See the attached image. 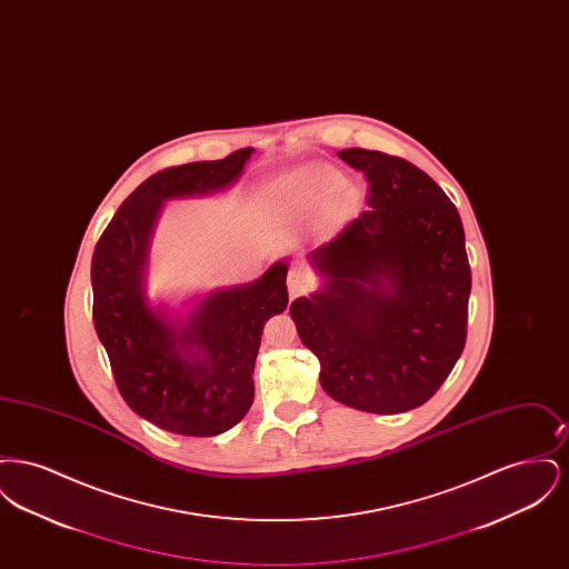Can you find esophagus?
Masks as SVG:
<instances>
[{"mask_svg": "<svg viewBox=\"0 0 569 569\" xmlns=\"http://www.w3.org/2000/svg\"><path fill=\"white\" fill-rule=\"evenodd\" d=\"M307 288H309V274L307 272L300 271V269H292L288 272V292H290V297L305 295Z\"/></svg>", "mask_w": 569, "mask_h": 569, "instance_id": "obj_1", "label": "esophagus"}]
</instances>
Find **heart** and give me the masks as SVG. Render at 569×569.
Listing matches in <instances>:
<instances>
[{
    "label": "heart",
    "instance_id": "1",
    "mask_svg": "<svg viewBox=\"0 0 569 569\" xmlns=\"http://www.w3.org/2000/svg\"><path fill=\"white\" fill-rule=\"evenodd\" d=\"M341 183L339 174L332 172V170H316V172H309L300 186H298V196L300 200L305 202H316L320 200L326 193L335 190L337 186Z\"/></svg>",
    "mask_w": 569,
    "mask_h": 569
}]
</instances>
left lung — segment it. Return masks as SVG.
<instances>
[{
  "label": "left lung",
  "instance_id": "8db88e82",
  "mask_svg": "<svg viewBox=\"0 0 569 569\" xmlns=\"http://www.w3.org/2000/svg\"><path fill=\"white\" fill-rule=\"evenodd\" d=\"M369 181L367 204L311 251L325 288L290 305L320 383L335 401L369 413L427 403L467 339L471 269L459 211L403 158L343 149Z\"/></svg>",
  "mask_w": 569,
  "mask_h": 569
}]
</instances>
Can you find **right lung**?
Masks as SVG:
<instances>
[{"mask_svg": "<svg viewBox=\"0 0 569 569\" xmlns=\"http://www.w3.org/2000/svg\"><path fill=\"white\" fill-rule=\"evenodd\" d=\"M253 149L216 162L172 166L142 181L93 249V325L123 401L163 431L213 437L253 403V365L267 320L288 307V264L258 281L202 298L188 320L170 322L144 297L149 241L163 200L223 190Z\"/></svg>", "mask_w": 569, "mask_h": 569, "instance_id": "obj_1", "label": "right lung"}]
</instances>
